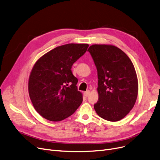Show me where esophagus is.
<instances>
[{
	"instance_id": "34e87169",
	"label": "esophagus",
	"mask_w": 160,
	"mask_h": 160,
	"mask_svg": "<svg viewBox=\"0 0 160 160\" xmlns=\"http://www.w3.org/2000/svg\"><path fill=\"white\" fill-rule=\"evenodd\" d=\"M84 96H85L86 97H88V96H89V94H90V91H89V90H87V91L84 92Z\"/></svg>"
}]
</instances>
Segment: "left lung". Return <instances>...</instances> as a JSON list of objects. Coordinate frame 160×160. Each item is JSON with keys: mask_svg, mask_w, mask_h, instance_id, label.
I'll use <instances>...</instances> for the list:
<instances>
[{"mask_svg": "<svg viewBox=\"0 0 160 160\" xmlns=\"http://www.w3.org/2000/svg\"><path fill=\"white\" fill-rule=\"evenodd\" d=\"M88 51L98 70L97 114L109 121H118L130 112L137 101V75L131 59L121 49L111 45L95 44Z\"/></svg>", "mask_w": 160, "mask_h": 160, "instance_id": "8db88e82", "label": "left lung"}]
</instances>
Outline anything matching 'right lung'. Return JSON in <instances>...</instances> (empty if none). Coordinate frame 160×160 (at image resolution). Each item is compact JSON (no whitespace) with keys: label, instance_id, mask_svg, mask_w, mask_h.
I'll list each match as a JSON object with an SVG mask.
<instances>
[{"label":"right lung","instance_id":"1","mask_svg":"<svg viewBox=\"0 0 160 160\" xmlns=\"http://www.w3.org/2000/svg\"><path fill=\"white\" fill-rule=\"evenodd\" d=\"M89 45L69 43L47 52L35 63L28 81V92L38 113L51 121L72 115L82 102L72 64L86 52Z\"/></svg>","mask_w":160,"mask_h":160}]
</instances>
